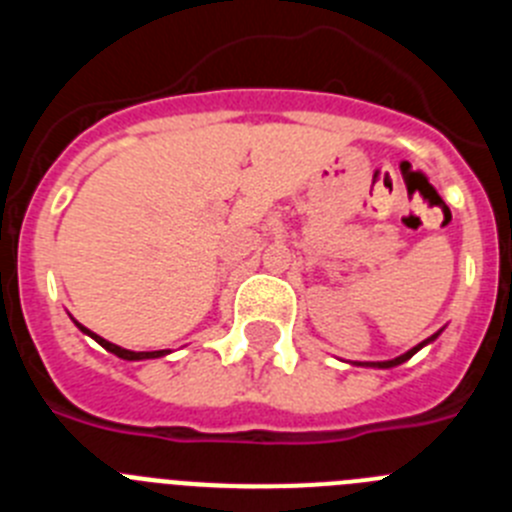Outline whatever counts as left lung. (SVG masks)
<instances>
[{"label": "left lung", "instance_id": "8db88e82", "mask_svg": "<svg viewBox=\"0 0 512 512\" xmlns=\"http://www.w3.org/2000/svg\"><path fill=\"white\" fill-rule=\"evenodd\" d=\"M441 333H443V328L438 330V333H433L431 338H425V341H420L418 346H413V348H410V351H405V354L397 356V359H390V361H354V366H372V369H392V366H400V364H405V361H408V359H413V356L418 354L420 348L436 341V338L441 336Z\"/></svg>", "mask_w": 512, "mask_h": 512}]
</instances>
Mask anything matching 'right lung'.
<instances>
[{
	"instance_id": "add662e5",
	"label": "right lung",
	"mask_w": 512,
	"mask_h": 512,
	"mask_svg": "<svg viewBox=\"0 0 512 512\" xmlns=\"http://www.w3.org/2000/svg\"><path fill=\"white\" fill-rule=\"evenodd\" d=\"M71 320H74V318H71ZM74 325L81 330V333H84V336L94 338V341H97L99 346L107 348L110 354H115L117 359H125V361H146V359H161V356H169V354H171L169 348H164V351H130V348H122V346H117V343L104 341L102 336H97V333H92V330H89V328H84V325H81L79 320H74Z\"/></svg>"
}]
</instances>
